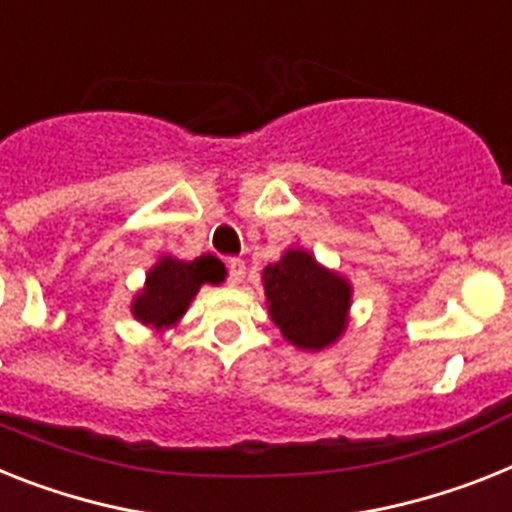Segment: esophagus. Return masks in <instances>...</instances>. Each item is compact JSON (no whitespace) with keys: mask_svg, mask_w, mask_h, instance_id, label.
<instances>
[{"mask_svg":"<svg viewBox=\"0 0 512 512\" xmlns=\"http://www.w3.org/2000/svg\"><path fill=\"white\" fill-rule=\"evenodd\" d=\"M244 273H247V265L239 257H231L229 260V283L231 286H239L244 281Z\"/></svg>","mask_w":512,"mask_h":512,"instance_id":"obj_1","label":"esophagus"}]
</instances>
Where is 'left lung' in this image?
<instances>
[{
    "mask_svg": "<svg viewBox=\"0 0 512 512\" xmlns=\"http://www.w3.org/2000/svg\"><path fill=\"white\" fill-rule=\"evenodd\" d=\"M263 289L270 320L296 349H330L349 328L354 286L304 247H289L265 265Z\"/></svg>",
    "mask_w": 512,
    "mask_h": 512,
    "instance_id": "obj_1",
    "label": "left lung"
}]
</instances>
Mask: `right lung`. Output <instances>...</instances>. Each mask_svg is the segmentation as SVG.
Listing matches in <instances>:
<instances>
[{
    "instance_id": "obj_1",
    "label": "right lung",
    "mask_w": 512,
    "mask_h": 512,
    "mask_svg": "<svg viewBox=\"0 0 512 512\" xmlns=\"http://www.w3.org/2000/svg\"><path fill=\"white\" fill-rule=\"evenodd\" d=\"M223 278H226V268L213 255H200L195 260L161 255L156 265L145 273L143 289L132 296L130 312L145 328L169 330L187 315L203 283L218 286Z\"/></svg>"
}]
</instances>
